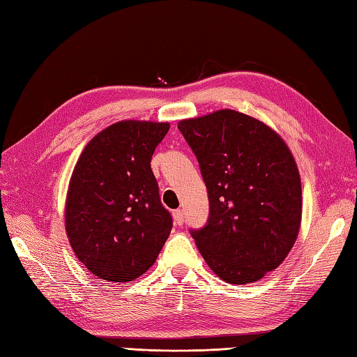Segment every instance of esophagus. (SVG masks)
<instances>
[{"instance_id": "esophagus-1", "label": "esophagus", "mask_w": 357, "mask_h": 357, "mask_svg": "<svg viewBox=\"0 0 357 357\" xmlns=\"http://www.w3.org/2000/svg\"><path fill=\"white\" fill-rule=\"evenodd\" d=\"M172 217H174V221H176V223H177L178 226L183 225V221H185V213H183V211H181V209L174 211V212H172Z\"/></svg>"}]
</instances>
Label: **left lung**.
I'll use <instances>...</instances> for the list:
<instances>
[{"mask_svg":"<svg viewBox=\"0 0 357 357\" xmlns=\"http://www.w3.org/2000/svg\"><path fill=\"white\" fill-rule=\"evenodd\" d=\"M178 130L209 195L208 225L191 232L202 257L229 284L261 280L298 238L303 189L291 151L271 126L229 108L180 121Z\"/></svg>","mask_w":357,"mask_h":357,"instance_id":"obj_1","label":"left lung"}]
</instances>
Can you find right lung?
Segmentation results:
<instances>
[{
  "mask_svg": "<svg viewBox=\"0 0 357 357\" xmlns=\"http://www.w3.org/2000/svg\"><path fill=\"white\" fill-rule=\"evenodd\" d=\"M168 130V122H116L79 155L67 191L66 232L77 259L99 280H136L168 240L172 218L151 169Z\"/></svg>",
  "mask_w": 357,
  "mask_h": 357,
  "instance_id": "obj_1",
  "label": "right lung"
}]
</instances>
